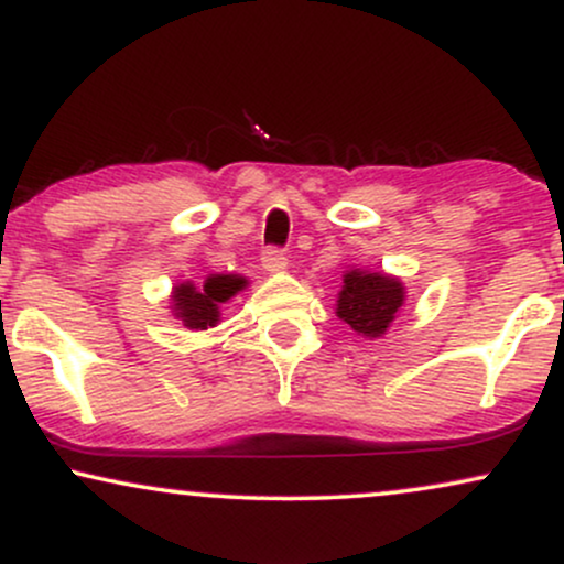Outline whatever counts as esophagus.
<instances>
[{
  "label": "esophagus",
  "instance_id": "obj_1",
  "mask_svg": "<svg viewBox=\"0 0 564 564\" xmlns=\"http://www.w3.org/2000/svg\"><path fill=\"white\" fill-rule=\"evenodd\" d=\"M262 268L268 270V273H283V270L289 268L286 254L278 249H264L262 251Z\"/></svg>",
  "mask_w": 564,
  "mask_h": 564
}]
</instances>
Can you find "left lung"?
Here are the masks:
<instances>
[{
  "instance_id": "8db88e82",
  "label": "left lung",
  "mask_w": 564,
  "mask_h": 564,
  "mask_svg": "<svg viewBox=\"0 0 564 564\" xmlns=\"http://www.w3.org/2000/svg\"><path fill=\"white\" fill-rule=\"evenodd\" d=\"M405 304V283L398 275L349 268L336 294V318L345 321L358 336L379 339L398 318Z\"/></svg>"
}]
</instances>
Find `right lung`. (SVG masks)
Here are the masks:
<instances>
[{
  "label": "right lung",
  "instance_id": "right-lung-1",
  "mask_svg": "<svg viewBox=\"0 0 564 564\" xmlns=\"http://www.w3.org/2000/svg\"><path fill=\"white\" fill-rule=\"evenodd\" d=\"M243 275H225V273H212L204 281V286H196L193 281L174 283L172 289V315L177 321H183L185 328L191 332H206V328H215L219 323V307L225 302L232 300L238 291L246 289Z\"/></svg>",
  "mask_w": 564,
  "mask_h": 564
}]
</instances>
